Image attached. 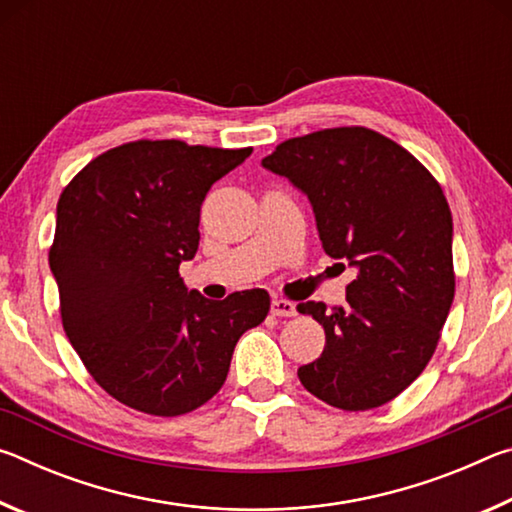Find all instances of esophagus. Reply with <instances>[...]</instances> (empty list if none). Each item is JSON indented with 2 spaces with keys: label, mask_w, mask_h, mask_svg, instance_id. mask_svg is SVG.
<instances>
[{
  "label": "esophagus",
  "mask_w": 512,
  "mask_h": 512,
  "mask_svg": "<svg viewBox=\"0 0 512 512\" xmlns=\"http://www.w3.org/2000/svg\"><path fill=\"white\" fill-rule=\"evenodd\" d=\"M271 314H273V316H296L298 309H296V305H293V302H289V300L275 298V300H271Z\"/></svg>",
  "instance_id": "1"
}]
</instances>
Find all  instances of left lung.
I'll return each mask as SVG.
<instances>
[{
  "label": "left lung",
  "instance_id": "1",
  "mask_svg": "<svg viewBox=\"0 0 512 512\" xmlns=\"http://www.w3.org/2000/svg\"><path fill=\"white\" fill-rule=\"evenodd\" d=\"M309 198L325 253L357 271L348 305L298 311L325 329L302 386L343 411L375 409L418 379L454 300L452 212L413 155L368 128H327L262 160Z\"/></svg>",
  "mask_w": 512,
  "mask_h": 512
}]
</instances>
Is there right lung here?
Instances as JSON below:
<instances>
[{
	"mask_svg": "<svg viewBox=\"0 0 512 512\" xmlns=\"http://www.w3.org/2000/svg\"><path fill=\"white\" fill-rule=\"evenodd\" d=\"M253 149L140 140L94 158L58 198L49 266L69 343L97 384L142 413L183 415L219 393L264 289L207 300L178 266L198 250L201 205Z\"/></svg>",
	"mask_w": 512,
	"mask_h": 512,
	"instance_id": "1",
	"label": "right lung"
}]
</instances>
